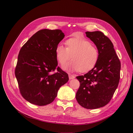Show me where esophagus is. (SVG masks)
I'll use <instances>...</instances> for the list:
<instances>
[{"label": "esophagus", "mask_w": 133, "mask_h": 133, "mask_svg": "<svg viewBox=\"0 0 133 133\" xmlns=\"http://www.w3.org/2000/svg\"><path fill=\"white\" fill-rule=\"evenodd\" d=\"M75 78V76L73 74H69V78L70 80L71 79H73Z\"/></svg>", "instance_id": "esophagus-1"}]
</instances>
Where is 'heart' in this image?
Instances as JSON below:
<instances>
[{"mask_svg": "<svg viewBox=\"0 0 133 133\" xmlns=\"http://www.w3.org/2000/svg\"><path fill=\"white\" fill-rule=\"evenodd\" d=\"M66 48L59 44L55 49V56L60 65H64L70 59L71 62L63 66L68 71H89L97 64L99 53L98 49L89 40L82 35H76L67 39Z\"/></svg>", "mask_w": 133, "mask_h": 133, "instance_id": "1", "label": "heart"}]
</instances>
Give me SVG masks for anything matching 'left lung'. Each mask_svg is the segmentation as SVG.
<instances>
[{
    "mask_svg": "<svg viewBox=\"0 0 133 133\" xmlns=\"http://www.w3.org/2000/svg\"><path fill=\"white\" fill-rule=\"evenodd\" d=\"M87 37L98 49L97 64L84 75L76 76L80 87L76 99L82 107L94 109L110 101L120 80L121 64L110 40L102 32L87 31Z\"/></svg>",
    "mask_w": 133,
    "mask_h": 133,
    "instance_id": "1",
    "label": "left lung"
}]
</instances>
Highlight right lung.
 Listing matches in <instances>:
<instances>
[{
    "label": "right lung",
    "mask_w": 133,
    "mask_h": 133,
    "mask_svg": "<svg viewBox=\"0 0 133 133\" xmlns=\"http://www.w3.org/2000/svg\"><path fill=\"white\" fill-rule=\"evenodd\" d=\"M65 37L60 29L37 31L24 45L18 57L15 75L20 92L26 101L39 106L50 104L59 88L69 80L58 65L55 49Z\"/></svg>",
    "instance_id": "obj_1"
}]
</instances>
